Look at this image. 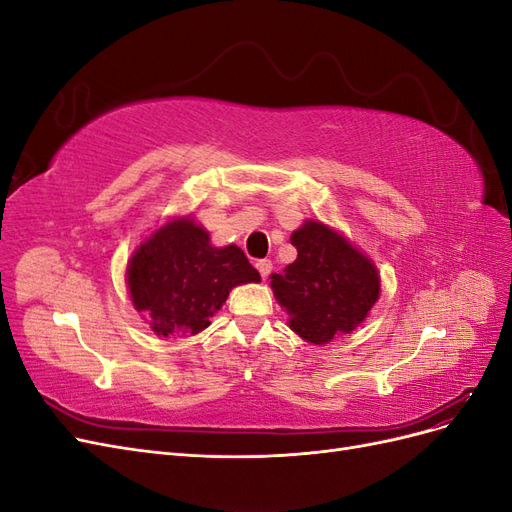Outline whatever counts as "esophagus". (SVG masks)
<instances>
[{"label": "esophagus", "mask_w": 512, "mask_h": 512, "mask_svg": "<svg viewBox=\"0 0 512 512\" xmlns=\"http://www.w3.org/2000/svg\"><path fill=\"white\" fill-rule=\"evenodd\" d=\"M256 269H258V273H260L262 277H267V275L271 273V269H273V262H271L269 258H262V260H256Z\"/></svg>", "instance_id": "obj_1"}]
</instances>
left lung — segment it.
I'll list each match as a JSON object with an SVG mask.
<instances>
[{"mask_svg": "<svg viewBox=\"0 0 512 512\" xmlns=\"http://www.w3.org/2000/svg\"><path fill=\"white\" fill-rule=\"evenodd\" d=\"M297 260L271 275L277 303L288 312L290 329L309 344H327L367 318L380 294L374 262L322 222L307 220L292 232Z\"/></svg>", "mask_w": 512, "mask_h": 512, "instance_id": "left-lung-1", "label": "left lung"}]
</instances>
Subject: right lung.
Instances as JSON below:
<instances>
[{"label":"right lung","mask_w":512,"mask_h":512,"mask_svg":"<svg viewBox=\"0 0 512 512\" xmlns=\"http://www.w3.org/2000/svg\"><path fill=\"white\" fill-rule=\"evenodd\" d=\"M126 277L132 305L164 337L207 329L232 288L260 282L241 247H213L192 218L170 220L138 245Z\"/></svg>","instance_id":"obj_1"}]
</instances>
